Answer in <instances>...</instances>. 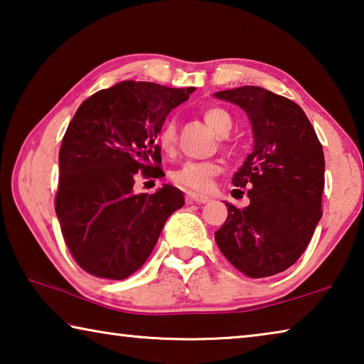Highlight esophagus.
I'll return each mask as SVG.
<instances>
[{
	"label": "esophagus",
	"instance_id": "1",
	"mask_svg": "<svg viewBox=\"0 0 364 364\" xmlns=\"http://www.w3.org/2000/svg\"><path fill=\"white\" fill-rule=\"evenodd\" d=\"M186 200L189 202H196V204H205V202L210 200V197H207L204 194H197V193H186Z\"/></svg>",
	"mask_w": 364,
	"mask_h": 364
}]
</instances>
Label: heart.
<instances>
[{
  "label": "heart",
  "instance_id": "obj_1",
  "mask_svg": "<svg viewBox=\"0 0 364 364\" xmlns=\"http://www.w3.org/2000/svg\"><path fill=\"white\" fill-rule=\"evenodd\" d=\"M204 120L207 125L213 128L218 134H228L232 128L231 115L225 109L212 106L204 110ZM157 143L165 154H171L176 146V127L173 120L164 123L160 128ZM220 165L212 160H204V162H197V160H188L181 165L180 170L175 171L173 180L183 188L193 191H207L212 186L213 178L220 173Z\"/></svg>",
  "mask_w": 364,
  "mask_h": 364
}]
</instances>
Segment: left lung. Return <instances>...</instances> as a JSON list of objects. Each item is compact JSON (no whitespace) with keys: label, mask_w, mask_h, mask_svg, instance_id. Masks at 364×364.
Returning a JSON list of instances; mask_svg holds the SVG:
<instances>
[{"label":"left lung","mask_w":364,"mask_h":364,"mask_svg":"<svg viewBox=\"0 0 364 364\" xmlns=\"http://www.w3.org/2000/svg\"><path fill=\"white\" fill-rule=\"evenodd\" d=\"M215 96L247 112L255 139L254 151L232 176L234 186L247 188L250 204H226L228 218L215 241L241 273L268 278L299 260L321 220L323 146L301 107L284 96L260 86Z\"/></svg>","instance_id":"left-lung-1"}]
</instances>
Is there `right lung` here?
<instances>
[{
  "instance_id": "add662e5",
  "label": "right lung",
  "mask_w": 364,
  "mask_h": 364,
  "mask_svg": "<svg viewBox=\"0 0 364 364\" xmlns=\"http://www.w3.org/2000/svg\"><path fill=\"white\" fill-rule=\"evenodd\" d=\"M193 91L130 80L97 91L73 115L59 151L54 207L67 247L86 273L128 278L184 205L183 193L170 184L151 196L134 194L133 184L136 173L165 176L157 134Z\"/></svg>"
}]
</instances>
